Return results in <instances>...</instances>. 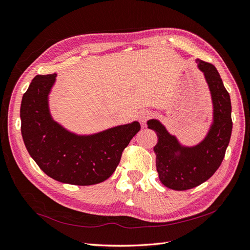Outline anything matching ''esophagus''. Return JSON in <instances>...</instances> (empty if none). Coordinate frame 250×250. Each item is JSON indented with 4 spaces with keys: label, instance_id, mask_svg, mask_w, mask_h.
<instances>
[{
    "label": "esophagus",
    "instance_id": "1",
    "mask_svg": "<svg viewBox=\"0 0 250 250\" xmlns=\"http://www.w3.org/2000/svg\"><path fill=\"white\" fill-rule=\"evenodd\" d=\"M153 116V112L150 110H143L141 111L139 114V119L142 123H145L148 119H150Z\"/></svg>",
    "mask_w": 250,
    "mask_h": 250
}]
</instances>
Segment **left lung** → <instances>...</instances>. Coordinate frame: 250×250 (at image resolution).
Masks as SVG:
<instances>
[{
    "instance_id": "8db88e82",
    "label": "left lung",
    "mask_w": 250,
    "mask_h": 250,
    "mask_svg": "<svg viewBox=\"0 0 250 250\" xmlns=\"http://www.w3.org/2000/svg\"><path fill=\"white\" fill-rule=\"evenodd\" d=\"M210 92L212 121L205 138L198 144L187 146L167 130L159 120L147 121L149 129L156 131L157 171L162 184L173 190H187L204 183L217 171L224 159L232 130L231 102L217 68L197 59Z\"/></svg>"
}]
</instances>
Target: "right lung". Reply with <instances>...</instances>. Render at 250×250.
<instances>
[{"instance_id":"obj_1","label":"right lung","mask_w":250,"mask_h":250,"mask_svg":"<svg viewBox=\"0 0 250 250\" xmlns=\"http://www.w3.org/2000/svg\"><path fill=\"white\" fill-rule=\"evenodd\" d=\"M57 73L33 78L20 110L24 144L38 166L53 180L93 185L108 179L122 152L141 129L138 121L90 134H79L52 118L49 94Z\"/></svg>"}]
</instances>
